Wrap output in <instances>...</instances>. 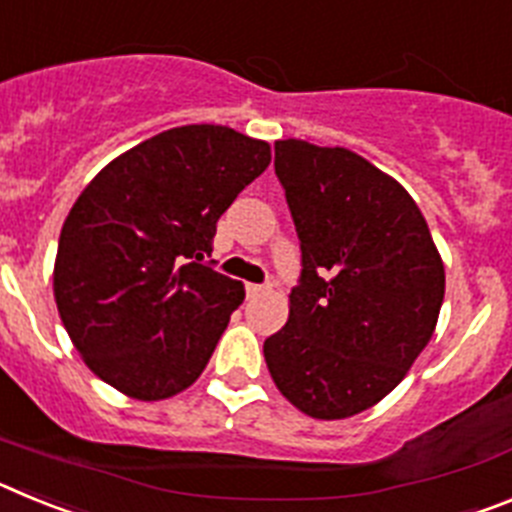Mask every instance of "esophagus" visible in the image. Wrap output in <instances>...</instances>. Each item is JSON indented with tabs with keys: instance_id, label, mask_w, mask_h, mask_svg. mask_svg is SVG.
<instances>
[{
	"instance_id": "1",
	"label": "esophagus",
	"mask_w": 512,
	"mask_h": 512,
	"mask_svg": "<svg viewBox=\"0 0 512 512\" xmlns=\"http://www.w3.org/2000/svg\"><path fill=\"white\" fill-rule=\"evenodd\" d=\"M264 292H266L264 284H246V295L248 297H259V295H264Z\"/></svg>"
}]
</instances>
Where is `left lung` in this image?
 <instances>
[{
  "instance_id": "1",
  "label": "left lung",
  "mask_w": 512,
  "mask_h": 512,
  "mask_svg": "<svg viewBox=\"0 0 512 512\" xmlns=\"http://www.w3.org/2000/svg\"><path fill=\"white\" fill-rule=\"evenodd\" d=\"M274 171L302 251L289 320L264 341L295 408L341 420L377 405L428 346L446 274L423 212L348 148L277 140Z\"/></svg>"
}]
</instances>
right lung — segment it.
I'll list each match as a JSON object with an SVG mask.
<instances>
[{
    "instance_id": "obj_1",
    "label": "right lung",
    "mask_w": 512,
    "mask_h": 512,
    "mask_svg": "<svg viewBox=\"0 0 512 512\" xmlns=\"http://www.w3.org/2000/svg\"><path fill=\"white\" fill-rule=\"evenodd\" d=\"M271 161L225 125L158 133L104 166L61 228L53 295L102 382L135 400L187 390L246 289L210 264L217 220Z\"/></svg>"
}]
</instances>
